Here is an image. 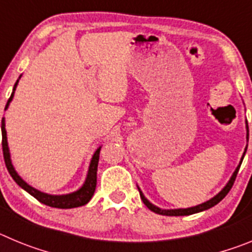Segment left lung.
<instances>
[{"instance_id":"1","label":"left lung","mask_w":252,"mask_h":252,"mask_svg":"<svg viewBox=\"0 0 252 252\" xmlns=\"http://www.w3.org/2000/svg\"><path fill=\"white\" fill-rule=\"evenodd\" d=\"M246 128H248V141H249V126H248V125H246ZM245 153H246V149H245ZM245 153H244V155H242L241 161H240L239 166L236 168L235 173L232 174L231 179L228 180V183L226 184V187H224V188L222 189L221 192L218 193L217 195H215L212 199H209V201L204 202V203L198 204V206H195V207H190V208H184V209L183 208H180V209H161V208H159V207L154 206L153 203H150V202H149L148 199L145 198V195L142 194V192L140 190V188H139L140 197H141L144 204H145V206L148 207L150 211L158 213V215H162V216H189V215H193V213H198V212H202V211H206V209L211 208V207H213V206H216L217 203H220V202H221L222 199L226 197L227 193L230 192L231 188H232V186H233V183H235V179H236V177H237V173H239V169H240V166H241L242 160H244Z\"/></svg>"}]
</instances>
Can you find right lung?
I'll return each instance as SVG.
<instances>
[{
  "instance_id": "obj_1",
  "label": "right lung",
  "mask_w": 252,
  "mask_h": 252,
  "mask_svg": "<svg viewBox=\"0 0 252 252\" xmlns=\"http://www.w3.org/2000/svg\"><path fill=\"white\" fill-rule=\"evenodd\" d=\"M19 83V79L15 83L13 87V92L16 90V86ZM13 92L11 93V97L8 98L7 104L4 107V110H7L8 104L12 101ZM2 151H3V159L4 164H6V168H7L8 173H10L11 177L13 178V180L21 187L22 189H25L26 192L30 193L34 198H36L40 203H44L49 207H54V208H75V207H81L87 204L91 201L93 193L95 190V184H97V166H98V160H99V151L101 148L97 149L93 155L92 160H91L90 169H88V174H87V179L84 182V184L82 186L81 189H78L77 192L69 193V194L64 195H51L46 194V193L40 192L37 189L32 188L31 186H29L26 182L21 179L19 174L16 173L15 168H13L12 162H11L10 158V151H8V145H7V136H6V128H4V119H2Z\"/></svg>"
}]
</instances>
